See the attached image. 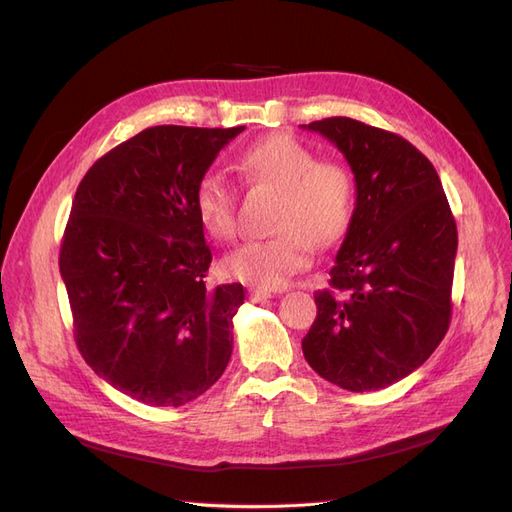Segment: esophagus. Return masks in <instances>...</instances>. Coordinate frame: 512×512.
I'll return each mask as SVG.
<instances>
[{"label": "esophagus", "mask_w": 512, "mask_h": 512, "mask_svg": "<svg viewBox=\"0 0 512 512\" xmlns=\"http://www.w3.org/2000/svg\"><path fill=\"white\" fill-rule=\"evenodd\" d=\"M271 297H273V292H269V290H262V288H250V299H252L254 303L267 301V299H271Z\"/></svg>", "instance_id": "obj_1"}]
</instances>
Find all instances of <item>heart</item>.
Instances as JSON below:
<instances>
[{
    "mask_svg": "<svg viewBox=\"0 0 512 512\" xmlns=\"http://www.w3.org/2000/svg\"><path fill=\"white\" fill-rule=\"evenodd\" d=\"M237 168L250 185L277 192V235L241 245L226 258L224 269L258 288H284L312 262V241L329 247L348 232L354 215L352 173L339 162L318 160L312 149L288 134L256 141L241 153ZM194 209L213 239L230 241L237 235L235 190L220 173L198 179Z\"/></svg>",
    "mask_w": 512,
    "mask_h": 512,
    "instance_id": "b5f03b06",
    "label": "heart"
}]
</instances>
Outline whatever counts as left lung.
I'll list each match as a JSON object with an SVG mask.
<instances>
[{
    "label": "left lung",
    "instance_id": "8db88e82",
    "mask_svg": "<svg viewBox=\"0 0 512 512\" xmlns=\"http://www.w3.org/2000/svg\"><path fill=\"white\" fill-rule=\"evenodd\" d=\"M352 168L356 207L303 354L318 376L352 393L406 378L451 322L457 226L433 164L406 138L350 117L303 126Z\"/></svg>",
    "mask_w": 512,
    "mask_h": 512
}]
</instances>
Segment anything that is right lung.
Segmentation results:
<instances>
[{
	"instance_id": "right-lung-1",
	"label": "right lung",
	"mask_w": 512,
	"mask_h": 512,
	"mask_svg": "<svg viewBox=\"0 0 512 512\" xmlns=\"http://www.w3.org/2000/svg\"><path fill=\"white\" fill-rule=\"evenodd\" d=\"M245 128L153 126L102 156L76 190L59 252L74 339L117 391L183 406L220 380L241 284L207 288L194 190Z\"/></svg>"
}]
</instances>
